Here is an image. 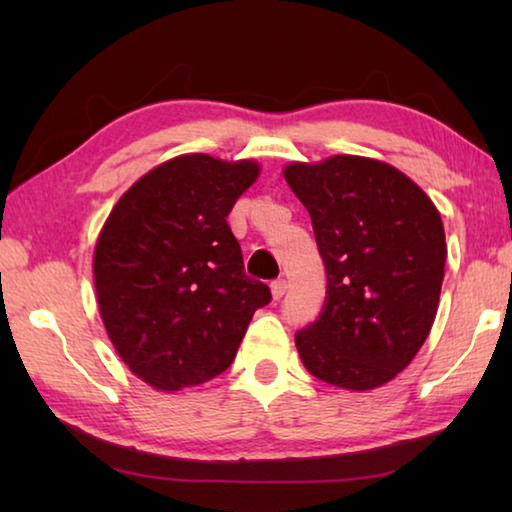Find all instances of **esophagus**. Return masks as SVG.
Instances as JSON below:
<instances>
[{"label": "esophagus", "instance_id": "esophagus-1", "mask_svg": "<svg viewBox=\"0 0 512 512\" xmlns=\"http://www.w3.org/2000/svg\"><path fill=\"white\" fill-rule=\"evenodd\" d=\"M287 287H289V284H287V280H282V277H280V280H273V282H271L273 298L280 300V298L284 296V293H287Z\"/></svg>", "mask_w": 512, "mask_h": 512}]
</instances>
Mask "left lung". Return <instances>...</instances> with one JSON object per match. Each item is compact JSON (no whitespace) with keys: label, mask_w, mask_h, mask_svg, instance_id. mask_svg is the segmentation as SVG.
Masks as SVG:
<instances>
[{"label":"left lung","mask_w":512,"mask_h":512,"mask_svg":"<svg viewBox=\"0 0 512 512\" xmlns=\"http://www.w3.org/2000/svg\"><path fill=\"white\" fill-rule=\"evenodd\" d=\"M307 207L327 273L318 318L296 334L311 375L370 391L409 366L427 341L445 277L436 205L386 162L334 155L284 169Z\"/></svg>","instance_id":"8db88e82"}]
</instances>
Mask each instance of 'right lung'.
Listing matches in <instances>:
<instances>
[{
	"label": "right lung",
	"instance_id": "add662e5",
	"mask_svg": "<svg viewBox=\"0 0 512 512\" xmlns=\"http://www.w3.org/2000/svg\"><path fill=\"white\" fill-rule=\"evenodd\" d=\"M257 173L250 160L180 155L137 180L103 225L94 248L103 325L126 366L160 391L221 375L271 302L228 225Z\"/></svg>",
	"mask_w": 512,
	"mask_h": 512
}]
</instances>
